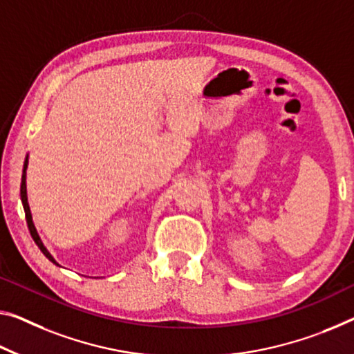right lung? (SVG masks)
Wrapping results in <instances>:
<instances>
[{
	"label": "right lung",
	"mask_w": 354,
	"mask_h": 354,
	"mask_svg": "<svg viewBox=\"0 0 354 354\" xmlns=\"http://www.w3.org/2000/svg\"><path fill=\"white\" fill-rule=\"evenodd\" d=\"M26 167H28V155H26L25 162H24V172H21V183H20V198H21V204H24V209H25V216H26V223H28V230L30 234L32 237V241L36 242V245L41 248V252L46 254V258H48V261H52L53 264L59 266L55 258L52 257L50 253H48V250L44 247V243H42L39 234H37L36 227H35V223H32V216H31V210H30V205H28V196H26Z\"/></svg>",
	"instance_id": "right-lung-1"
}]
</instances>
